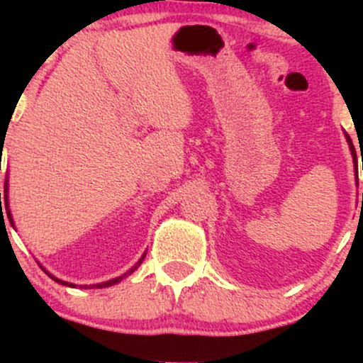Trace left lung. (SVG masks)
Instances as JSON below:
<instances>
[{"label":"left lung","instance_id":"8db88e82","mask_svg":"<svg viewBox=\"0 0 363 363\" xmlns=\"http://www.w3.org/2000/svg\"><path fill=\"white\" fill-rule=\"evenodd\" d=\"M345 136H347V141H348V145H350V152H352V157H353V165H355V174H357V181H358V162H357V153H355V147H353V143H352V138H350V136L347 135V133H345ZM362 201H363V193H362Z\"/></svg>","mask_w":363,"mask_h":363}]
</instances>
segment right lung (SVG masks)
I'll return each mask as SVG.
<instances>
[{
  "mask_svg": "<svg viewBox=\"0 0 363 363\" xmlns=\"http://www.w3.org/2000/svg\"><path fill=\"white\" fill-rule=\"evenodd\" d=\"M3 203H5V208H6V213H8V218H10V223L13 225V220H11V213H10V208H8V179H6V182H5V194H3ZM0 206H1V193H0ZM1 211H3V208H1ZM145 256H147V252L143 254V256L140 257V261L136 262L135 266H133L131 269H129L128 273H124L123 277H119V278H114V280H111V281H104V283H99V285H82L80 289H104V286H111V285H116V283H119L121 280H123V278H126L128 274H131L133 272H135L136 268H138V266L141 264V262H143V259H145ZM44 269V268H43ZM45 272V269H44ZM48 273V272H45ZM49 274V273H48ZM49 277L52 278L54 281H57V283H61V285H66V286H73V289H77V285H73V283H68V281H62V280H57V278H54L52 274H49Z\"/></svg>",
  "mask_w": 363,
  "mask_h": 363,
  "instance_id": "right-lung-1",
  "label": "right lung"
}]
</instances>
